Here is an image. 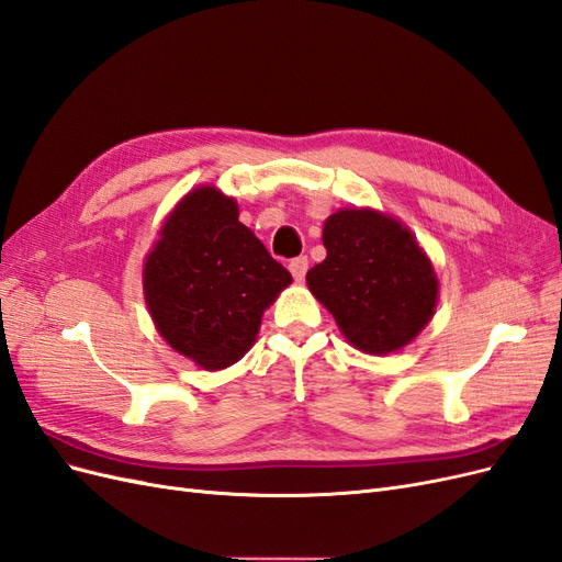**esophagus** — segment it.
Instances as JSON below:
<instances>
[{
  "instance_id": "obj_1",
  "label": "esophagus",
  "mask_w": 562,
  "mask_h": 562,
  "mask_svg": "<svg viewBox=\"0 0 562 562\" xmlns=\"http://www.w3.org/2000/svg\"><path fill=\"white\" fill-rule=\"evenodd\" d=\"M288 269H291V274H293L295 281H302L304 277H307V269H310L307 255H300V258H293L291 265H288Z\"/></svg>"
}]
</instances>
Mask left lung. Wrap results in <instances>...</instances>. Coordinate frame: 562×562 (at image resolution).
<instances>
[{"mask_svg":"<svg viewBox=\"0 0 562 562\" xmlns=\"http://www.w3.org/2000/svg\"><path fill=\"white\" fill-rule=\"evenodd\" d=\"M328 255L307 271L310 291L366 353L405 347L438 297L434 267L411 232L375 211H337L323 227Z\"/></svg>","mask_w":562,"mask_h":562,"instance_id":"8db88e82","label":"left lung"}]
</instances>
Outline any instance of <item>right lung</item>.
<instances>
[{
  "label": "right lung",
  "instance_id": "add662e5",
  "mask_svg": "<svg viewBox=\"0 0 562 562\" xmlns=\"http://www.w3.org/2000/svg\"><path fill=\"white\" fill-rule=\"evenodd\" d=\"M288 283L291 271L239 223L234 199L213 187L180 201L145 262V300L157 330L206 370L241 359Z\"/></svg>",
  "mask_w": 562,
  "mask_h": 562
}]
</instances>
